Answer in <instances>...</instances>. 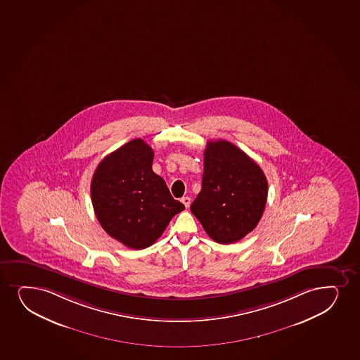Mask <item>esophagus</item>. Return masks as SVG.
<instances>
[{
	"instance_id": "esophagus-1",
	"label": "esophagus",
	"mask_w": 360,
	"mask_h": 360,
	"mask_svg": "<svg viewBox=\"0 0 360 360\" xmlns=\"http://www.w3.org/2000/svg\"><path fill=\"white\" fill-rule=\"evenodd\" d=\"M183 205L186 206V208H189V206H191V198L189 196H183L182 200Z\"/></svg>"
}]
</instances>
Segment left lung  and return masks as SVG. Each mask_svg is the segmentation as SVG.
<instances>
[{
	"label": "left lung",
	"mask_w": 360,
	"mask_h": 360,
	"mask_svg": "<svg viewBox=\"0 0 360 360\" xmlns=\"http://www.w3.org/2000/svg\"><path fill=\"white\" fill-rule=\"evenodd\" d=\"M267 199L260 166L228 141H208L202 188L191 211L213 241L229 245L253 231Z\"/></svg>",
	"instance_id": "left-lung-1"
}]
</instances>
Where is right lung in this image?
Masks as SVG:
<instances>
[{
	"mask_svg": "<svg viewBox=\"0 0 360 360\" xmlns=\"http://www.w3.org/2000/svg\"><path fill=\"white\" fill-rule=\"evenodd\" d=\"M154 153L135 139L108 154L91 179V202L98 223L115 240L132 250L152 245L169 220L184 210L165 181L152 169Z\"/></svg>",
	"mask_w": 360,
	"mask_h": 360,
	"instance_id": "1",
	"label": "right lung"
}]
</instances>
